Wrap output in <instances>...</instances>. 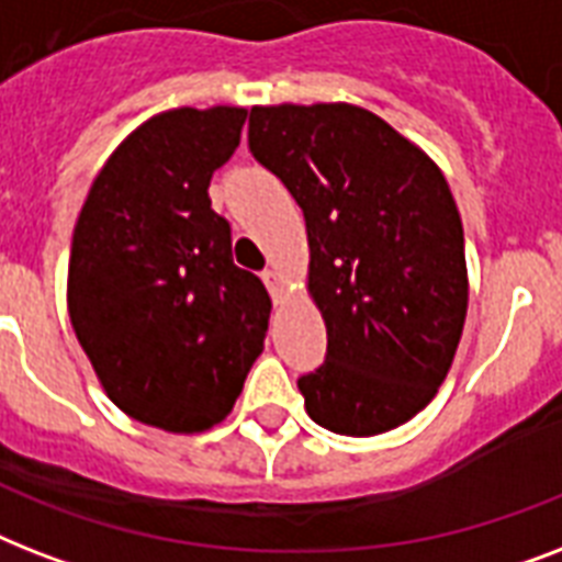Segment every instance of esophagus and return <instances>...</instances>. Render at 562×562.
I'll use <instances>...</instances> for the list:
<instances>
[{"label":"esophagus","mask_w":562,"mask_h":562,"mask_svg":"<svg viewBox=\"0 0 562 562\" xmlns=\"http://www.w3.org/2000/svg\"><path fill=\"white\" fill-rule=\"evenodd\" d=\"M262 282L268 285V291H271L273 303H280L282 300V277L273 268H268V271H262Z\"/></svg>","instance_id":"esophagus-1"}]
</instances>
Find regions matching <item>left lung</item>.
Here are the masks:
<instances>
[{"instance_id":"8db88e82","label":"left lung","mask_w":562,"mask_h":562,"mask_svg":"<svg viewBox=\"0 0 562 562\" xmlns=\"http://www.w3.org/2000/svg\"><path fill=\"white\" fill-rule=\"evenodd\" d=\"M250 151L306 218L326 361L297 382L308 417L373 437L435 400L461 344L470 280L443 171L356 104L250 110Z\"/></svg>"}]
</instances>
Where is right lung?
Segmentation results:
<instances>
[{
	"label": "right lung",
	"mask_w": 562,
	"mask_h": 562,
	"mask_svg": "<svg viewBox=\"0 0 562 562\" xmlns=\"http://www.w3.org/2000/svg\"><path fill=\"white\" fill-rule=\"evenodd\" d=\"M245 119L218 104L143 122L92 180L72 233L75 338L113 405L175 435L227 417L268 333L271 297L233 265L206 192Z\"/></svg>",
	"instance_id": "1"
}]
</instances>
